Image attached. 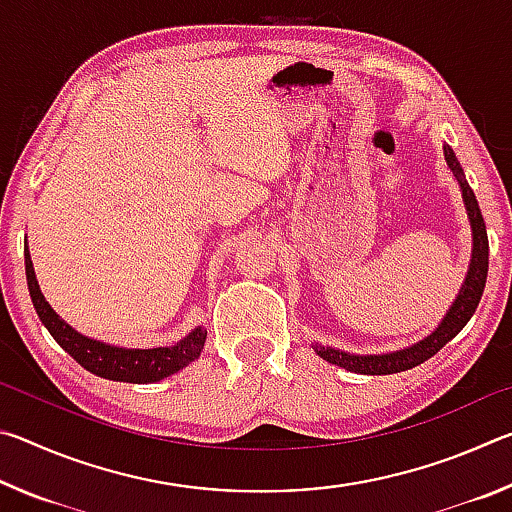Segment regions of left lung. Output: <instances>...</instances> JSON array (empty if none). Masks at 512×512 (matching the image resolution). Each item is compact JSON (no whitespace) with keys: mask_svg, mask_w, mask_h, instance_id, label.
<instances>
[{"mask_svg":"<svg viewBox=\"0 0 512 512\" xmlns=\"http://www.w3.org/2000/svg\"><path fill=\"white\" fill-rule=\"evenodd\" d=\"M443 153H445V162L449 171L454 173L456 183L461 187L467 221H470V230H472L470 264H467L465 280L461 284V289H458V296L454 298L452 307L447 309V314L431 334L424 336L422 341L409 345V348L386 352V354H354L348 350L314 343L311 348H314V352L323 361L334 363V366H341L350 372H357V375H393V372L411 370L427 359H431L440 348H445V345L467 325V320L472 318L476 307H479V300L485 289V277H488V250H490L488 232H485V221L479 210V203H476L472 187L467 185L463 167L461 162H458L456 153L452 151V146L443 144Z\"/></svg>","mask_w":512,"mask_h":512,"instance_id":"obj_1","label":"left lung"}]
</instances>
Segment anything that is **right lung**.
<instances>
[{
  "label": "right lung",
  "mask_w": 512,
  "mask_h": 512,
  "mask_svg": "<svg viewBox=\"0 0 512 512\" xmlns=\"http://www.w3.org/2000/svg\"><path fill=\"white\" fill-rule=\"evenodd\" d=\"M24 268H27V284L31 293V302L38 311L42 325L49 329L54 341L63 348L76 363H81L92 375L112 379V381H128V384H153L173 372L183 370L194 359L201 357L203 345L207 339L205 327H194L185 339L176 345H164V348H119L99 339H90L81 332L65 323L40 291V284L33 271L29 246L24 248Z\"/></svg>",
  "instance_id": "add662e5"
}]
</instances>
